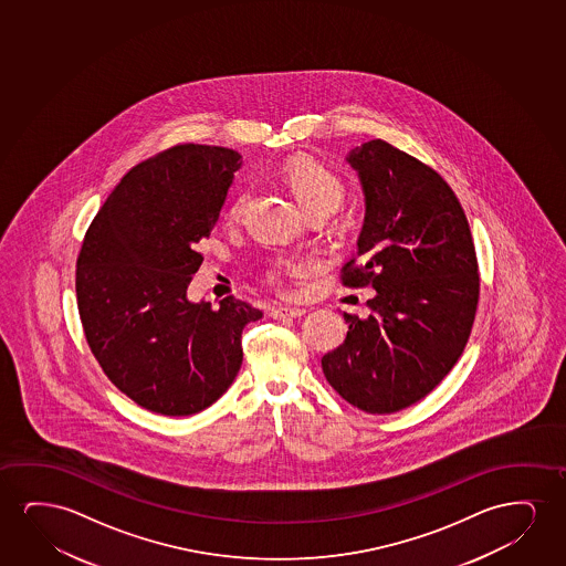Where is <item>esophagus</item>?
Masks as SVG:
<instances>
[{
    "mask_svg": "<svg viewBox=\"0 0 566 566\" xmlns=\"http://www.w3.org/2000/svg\"><path fill=\"white\" fill-rule=\"evenodd\" d=\"M305 315V310L300 307H279V310H271L272 318H297Z\"/></svg>",
    "mask_w": 566,
    "mask_h": 566,
    "instance_id": "1",
    "label": "esophagus"
}]
</instances>
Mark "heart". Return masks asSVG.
Wrapping results in <instances>:
<instances>
[{"label":"heart","mask_w":566,"mask_h":566,"mask_svg":"<svg viewBox=\"0 0 566 566\" xmlns=\"http://www.w3.org/2000/svg\"><path fill=\"white\" fill-rule=\"evenodd\" d=\"M284 178L292 187L297 201L302 202L303 210L310 212H325L333 214L340 207L346 197V189L338 176L307 156H294L284 166ZM248 195L240 193L233 199L228 210V217L238 218L243 210ZM269 279L279 280V269L269 272Z\"/></svg>","instance_id":"heart-1"}]
</instances>
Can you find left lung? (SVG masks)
Wrapping results in <instances>:
<instances>
[{
    "label": "left lung",
    "mask_w": 566,
    "mask_h": 566,
    "mask_svg": "<svg viewBox=\"0 0 566 566\" xmlns=\"http://www.w3.org/2000/svg\"><path fill=\"white\" fill-rule=\"evenodd\" d=\"M346 163L357 171L365 217L346 286H371V315L344 313L348 334L323 357L331 387L367 413L426 398L462 356L480 297L472 232L449 184L418 158L367 140Z\"/></svg>",
    "instance_id": "left-lung-1"
}]
</instances>
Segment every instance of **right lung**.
Here are the masks:
<instances>
[{"instance_id": "right-lung-1", "label": "right lung", "mask_w": 566, "mask_h": 566, "mask_svg": "<svg viewBox=\"0 0 566 566\" xmlns=\"http://www.w3.org/2000/svg\"><path fill=\"white\" fill-rule=\"evenodd\" d=\"M235 150L178 145L125 174L86 230L77 259V305L102 371L133 402L163 416H193L217 402L243 361L241 333L263 317L228 295L193 303L197 243L224 207Z\"/></svg>"}]
</instances>
